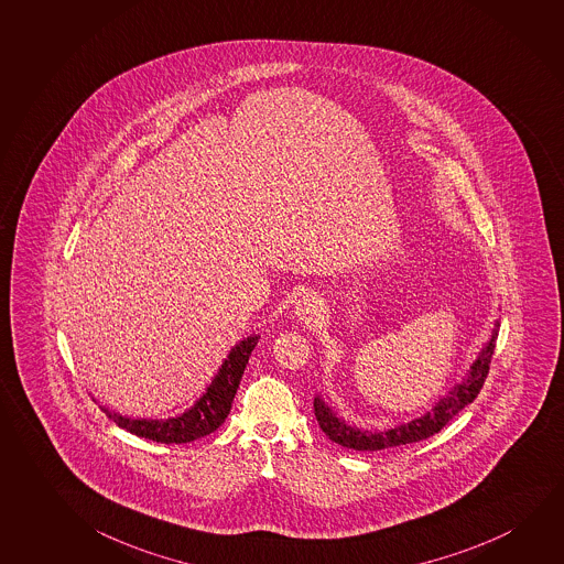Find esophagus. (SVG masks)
Wrapping results in <instances>:
<instances>
[{
  "label": "esophagus",
  "mask_w": 564,
  "mask_h": 564,
  "mask_svg": "<svg viewBox=\"0 0 564 564\" xmlns=\"http://www.w3.org/2000/svg\"><path fill=\"white\" fill-rule=\"evenodd\" d=\"M321 311V301L314 293H306V295L299 299L296 303V316L303 322L314 321V316Z\"/></svg>",
  "instance_id": "esophagus-1"
}]
</instances>
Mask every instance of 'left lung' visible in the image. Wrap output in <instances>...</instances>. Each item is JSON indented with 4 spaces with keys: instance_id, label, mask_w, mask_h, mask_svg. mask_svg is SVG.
<instances>
[{
    "instance_id": "8db88e82",
    "label": "left lung",
    "mask_w": 564,
    "mask_h": 564,
    "mask_svg": "<svg viewBox=\"0 0 564 564\" xmlns=\"http://www.w3.org/2000/svg\"><path fill=\"white\" fill-rule=\"evenodd\" d=\"M498 326V324H496ZM496 338H498V328L492 332V338L486 344L485 349L480 351L477 361L470 367L465 381L451 390L445 399L437 402V406L427 412L425 416L412 420L410 424H402L399 427H392L389 432H365L356 425H349L339 420L332 410H329L324 400L314 399V416L318 420L322 432L328 435L329 440L338 443L341 447L356 451H381L390 447H400L408 443L424 442L427 437L437 434L443 430V425L457 416L463 408L468 406L473 400L477 399L478 392L485 384L492 356H495Z\"/></svg>"
}]
</instances>
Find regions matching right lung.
I'll return each mask as SVG.
<instances>
[{
  "label": "right lung",
  "mask_w": 564,
  "mask_h": 564,
  "mask_svg": "<svg viewBox=\"0 0 564 564\" xmlns=\"http://www.w3.org/2000/svg\"><path fill=\"white\" fill-rule=\"evenodd\" d=\"M258 339L260 336H250L230 351L217 377L208 384L207 392L191 406V410L183 412L182 416L167 420H130L109 412L107 408L101 410L122 430L156 443H189L213 434L223 425L232 408L243 369L253 347L258 346Z\"/></svg>",
  "instance_id": "1"
}]
</instances>
